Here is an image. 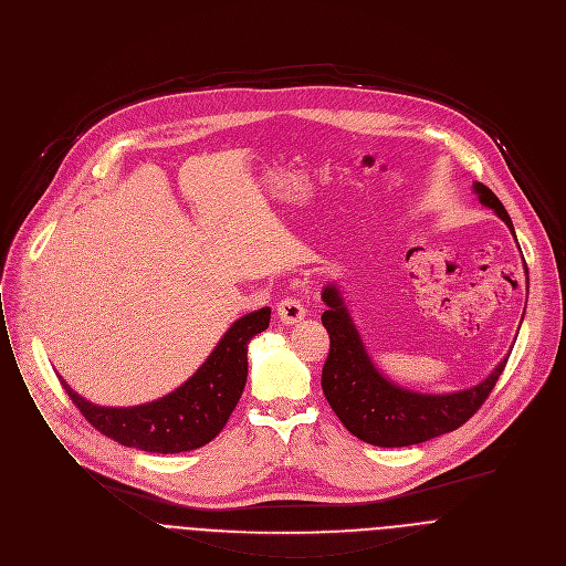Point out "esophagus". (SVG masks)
I'll return each instance as SVG.
<instances>
[{"label":"esophagus","mask_w":566,"mask_h":566,"mask_svg":"<svg viewBox=\"0 0 566 566\" xmlns=\"http://www.w3.org/2000/svg\"><path fill=\"white\" fill-rule=\"evenodd\" d=\"M276 312H279L283 323L292 325V323H298L305 316V305L296 296H285V298L279 301Z\"/></svg>","instance_id":"esophagus-1"}]
</instances>
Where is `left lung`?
<instances>
[{"label": "left lung", "instance_id": "1", "mask_svg": "<svg viewBox=\"0 0 566 566\" xmlns=\"http://www.w3.org/2000/svg\"><path fill=\"white\" fill-rule=\"evenodd\" d=\"M475 191L513 232V222L500 198L482 182H475ZM323 301L327 310L321 321L329 334V353L321 373L323 395L342 423L373 446H412L458 430L484 406L506 368L509 359L480 386L453 395H417L403 390L386 381L370 364L336 287H325Z\"/></svg>", "mask_w": 566, "mask_h": 566}]
</instances>
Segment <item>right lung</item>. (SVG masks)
Segmentation results:
<instances>
[{
    "instance_id": "add662e5",
    "label": "right lung",
    "mask_w": 566,
    "mask_h": 566,
    "mask_svg": "<svg viewBox=\"0 0 566 566\" xmlns=\"http://www.w3.org/2000/svg\"><path fill=\"white\" fill-rule=\"evenodd\" d=\"M270 307L239 318L198 373L171 395L136 408H99L64 390L104 437L147 453H182L209 443L228 423L248 381V344L268 329Z\"/></svg>"
}]
</instances>
